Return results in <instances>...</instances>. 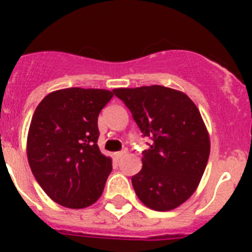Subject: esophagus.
Returning <instances> with one entry per match:
<instances>
[{"instance_id": "obj_1", "label": "esophagus", "mask_w": 252, "mask_h": 252, "mask_svg": "<svg viewBox=\"0 0 252 252\" xmlns=\"http://www.w3.org/2000/svg\"><path fill=\"white\" fill-rule=\"evenodd\" d=\"M124 155H126V150H122V151H117V153H115V158L117 160L121 159V158H124Z\"/></svg>"}]
</instances>
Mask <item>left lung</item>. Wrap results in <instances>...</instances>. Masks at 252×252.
Returning <instances> with one entry per match:
<instances>
[{
	"mask_svg": "<svg viewBox=\"0 0 252 252\" xmlns=\"http://www.w3.org/2000/svg\"><path fill=\"white\" fill-rule=\"evenodd\" d=\"M132 113L144 137L142 169L131 182L140 201L154 211H170L195 192L209 158V136L188 95L162 86L113 90Z\"/></svg>",
	"mask_w": 252,
	"mask_h": 252,
	"instance_id": "left-lung-1",
	"label": "left lung"
}]
</instances>
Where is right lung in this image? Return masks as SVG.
I'll list each match as a JSON object with an SVG mask.
<instances>
[{"label": "right lung", "mask_w": 252, "mask_h": 252, "mask_svg": "<svg viewBox=\"0 0 252 252\" xmlns=\"http://www.w3.org/2000/svg\"><path fill=\"white\" fill-rule=\"evenodd\" d=\"M112 97L111 91L74 87L49 93L35 110L28 135L29 165L60 206L86 208L103 192L112 160L97 145V121Z\"/></svg>", "instance_id": "add662e5"}]
</instances>
